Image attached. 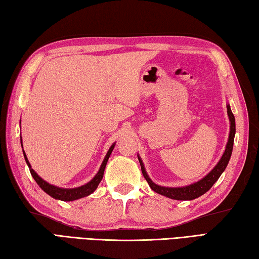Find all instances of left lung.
<instances>
[{"label":"left lung","instance_id":"8db88e82","mask_svg":"<svg viewBox=\"0 0 259 259\" xmlns=\"http://www.w3.org/2000/svg\"><path fill=\"white\" fill-rule=\"evenodd\" d=\"M227 113H228L229 120H230V133H229L228 143L226 145V150L224 152L223 156H221V159L217 163V165H215L203 179H201V180L196 183L190 184V186H187V187H180V188H168V187L157 186V184L153 182L150 179V177L147 176L143 162H142L141 157L137 155L141 164L142 173H143L144 178L146 179L147 183H149V186L151 187L153 191H155L156 193H160L162 196L167 197L170 199H174V200H193L196 198H199L200 196H202V194L207 192L208 190H210V188L213 186L215 181L218 180L221 174H223V172L226 170V167L228 165V162L230 160L231 153H233L234 139H235V133H236V123H235V116L233 112H231L229 105H227Z\"/></svg>","mask_w":259,"mask_h":259}]
</instances>
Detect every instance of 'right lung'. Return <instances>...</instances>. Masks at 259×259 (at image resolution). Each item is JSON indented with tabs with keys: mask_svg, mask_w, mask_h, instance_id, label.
<instances>
[{
	"mask_svg": "<svg viewBox=\"0 0 259 259\" xmlns=\"http://www.w3.org/2000/svg\"><path fill=\"white\" fill-rule=\"evenodd\" d=\"M21 143H22V140H21ZM114 147H115V143L109 147L107 154H106V156H105V159H104V161L102 163V165H100L99 171L97 172L96 176L94 177L93 180H91L86 184H83V186H81V187L73 188V189H63V188L52 186V184L46 182L44 179L40 178L38 174L35 173V171L33 170V168L31 167V164L29 163V160H28V157H26L24 151H23V155H24V159H25L26 164H28V166L30 168L31 176L33 177L35 182L38 183V186L42 190H44L46 193H48L49 196L52 197V198L58 199V200H61V201H73V200H77V199H80V198L89 196V194H92L95 191V190L97 189L99 182L102 181L103 176H104L105 167H106L107 161L109 159L110 154H112ZM22 149H23V146H22Z\"/></svg>",
	"mask_w": 259,
	"mask_h": 259,
	"instance_id": "1",
	"label": "right lung"
}]
</instances>
